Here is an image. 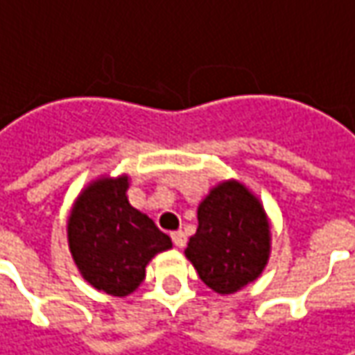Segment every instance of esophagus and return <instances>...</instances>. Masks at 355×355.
I'll return each instance as SVG.
<instances>
[{
  "label": "esophagus",
  "mask_w": 355,
  "mask_h": 355,
  "mask_svg": "<svg viewBox=\"0 0 355 355\" xmlns=\"http://www.w3.org/2000/svg\"><path fill=\"white\" fill-rule=\"evenodd\" d=\"M171 241H173V245H175V247H180V249H182V247L185 245V241H187V237H185L184 231H173V233H171Z\"/></svg>",
  "instance_id": "1"
}]
</instances>
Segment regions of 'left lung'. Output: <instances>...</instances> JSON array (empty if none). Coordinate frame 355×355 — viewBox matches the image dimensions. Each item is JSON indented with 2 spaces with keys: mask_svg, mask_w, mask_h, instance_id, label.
I'll return each instance as SVG.
<instances>
[{
  "mask_svg": "<svg viewBox=\"0 0 355 355\" xmlns=\"http://www.w3.org/2000/svg\"><path fill=\"white\" fill-rule=\"evenodd\" d=\"M185 257L217 294H235L261 277L270 257V221L261 199L237 180L209 189Z\"/></svg>",
  "mask_w": 355,
  "mask_h": 355,
  "instance_id": "obj_1",
  "label": "left lung"
}]
</instances>
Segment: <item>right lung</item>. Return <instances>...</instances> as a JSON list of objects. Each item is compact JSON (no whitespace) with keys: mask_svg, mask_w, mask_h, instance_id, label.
<instances>
[{"mask_svg":"<svg viewBox=\"0 0 355 355\" xmlns=\"http://www.w3.org/2000/svg\"><path fill=\"white\" fill-rule=\"evenodd\" d=\"M126 173L92 180L75 199L67 239L78 272L96 291L124 298L146 277V265L171 249V239L132 207Z\"/></svg>","mask_w":355,"mask_h":355,"instance_id":"right-lung-1","label":"right lung"}]
</instances>
